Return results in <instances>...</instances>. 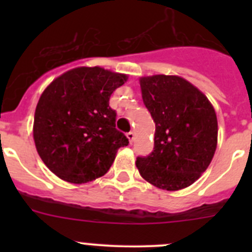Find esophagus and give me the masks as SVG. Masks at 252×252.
<instances>
[{"instance_id": "1", "label": "esophagus", "mask_w": 252, "mask_h": 252, "mask_svg": "<svg viewBox=\"0 0 252 252\" xmlns=\"http://www.w3.org/2000/svg\"><path fill=\"white\" fill-rule=\"evenodd\" d=\"M126 138L129 139V141H130V144L135 140V133L134 131H129L128 134H126Z\"/></svg>"}]
</instances>
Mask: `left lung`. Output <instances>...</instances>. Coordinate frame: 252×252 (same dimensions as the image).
Here are the masks:
<instances>
[{
	"label": "left lung",
	"instance_id": "left-lung-1",
	"mask_svg": "<svg viewBox=\"0 0 252 252\" xmlns=\"http://www.w3.org/2000/svg\"><path fill=\"white\" fill-rule=\"evenodd\" d=\"M142 101L156 126L154 151L136 158L141 177L159 189L175 191L199 179L217 147L213 106L192 84L177 75L140 79Z\"/></svg>",
	"mask_w": 252,
	"mask_h": 252
}]
</instances>
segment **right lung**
<instances>
[{"mask_svg": "<svg viewBox=\"0 0 252 252\" xmlns=\"http://www.w3.org/2000/svg\"><path fill=\"white\" fill-rule=\"evenodd\" d=\"M126 74L100 67L68 70L45 89L34 117L37 154L52 173L81 184L107 173L117 150L129 144L116 129L110 107L114 90Z\"/></svg>", "mask_w": 252, "mask_h": 252, "instance_id": "1", "label": "right lung"}]
</instances>
